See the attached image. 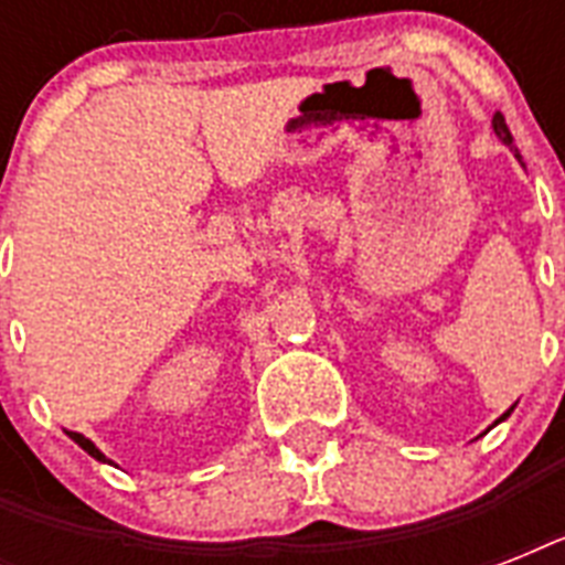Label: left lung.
Instances as JSON below:
<instances>
[{"instance_id":"1","label":"left lung","mask_w":565,"mask_h":565,"mask_svg":"<svg viewBox=\"0 0 565 565\" xmlns=\"http://www.w3.org/2000/svg\"><path fill=\"white\" fill-rule=\"evenodd\" d=\"M492 128H495V135H499L501 143L513 149V135H510V128H508V122H504V117H501V110H499V114H495V117H492ZM508 416H510V411L504 413L501 419H508Z\"/></svg>"}]
</instances>
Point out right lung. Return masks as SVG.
<instances>
[{"label":"right lung","instance_id":"obj_1","mask_svg":"<svg viewBox=\"0 0 565 565\" xmlns=\"http://www.w3.org/2000/svg\"><path fill=\"white\" fill-rule=\"evenodd\" d=\"M66 434H70V437H73L75 443H78V446H82L84 451H87V455H90V457H96V460H105V455H102L99 448L93 446L90 439H87V437H82V434H75V430H66Z\"/></svg>","mask_w":565,"mask_h":565}]
</instances>
